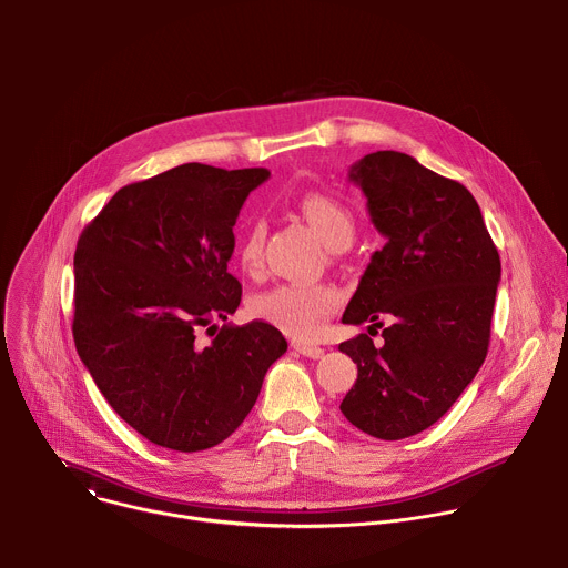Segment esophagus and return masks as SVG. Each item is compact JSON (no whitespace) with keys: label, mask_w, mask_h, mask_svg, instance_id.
<instances>
[{"label":"esophagus","mask_w":568,"mask_h":568,"mask_svg":"<svg viewBox=\"0 0 568 568\" xmlns=\"http://www.w3.org/2000/svg\"><path fill=\"white\" fill-rule=\"evenodd\" d=\"M294 351L301 353L303 357H310V359H318L323 355V348L310 346V344H294Z\"/></svg>","instance_id":"obj_1"}]
</instances>
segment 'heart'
Instances as JSON below:
<instances>
[{"label": "heart", "mask_w": 568, "mask_h": 568, "mask_svg": "<svg viewBox=\"0 0 568 568\" xmlns=\"http://www.w3.org/2000/svg\"><path fill=\"white\" fill-rule=\"evenodd\" d=\"M301 213L312 224L323 245L333 252L346 250L355 235V220L346 206L326 197V195H307L301 202ZM263 256V226L258 222L250 224L245 235L240 237L237 261L240 267L254 274L261 267ZM339 294L331 285H298L283 283L252 301V312L272 323L274 328L285 335L310 342L314 339L326 321L337 312Z\"/></svg>", "instance_id": "heart-1"}]
</instances>
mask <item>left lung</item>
I'll list each match as a JSON object with an SVG mask.
<instances>
[{"label": "left lung", "instance_id": "obj_1", "mask_svg": "<svg viewBox=\"0 0 568 568\" xmlns=\"http://www.w3.org/2000/svg\"><path fill=\"white\" fill-rule=\"evenodd\" d=\"M371 222L386 237L371 256L344 323L368 335L339 344L357 364L342 414L368 436L399 440L438 423L488 355L501 261L471 193L404 152L351 166Z\"/></svg>", "mask_w": 568, "mask_h": 568}]
</instances>
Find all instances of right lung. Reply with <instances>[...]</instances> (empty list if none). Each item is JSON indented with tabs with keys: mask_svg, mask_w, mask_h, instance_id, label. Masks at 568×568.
Segmentation results:
<instances>
[{
	"mask_svg": "<svg viewBox=\"0 0 568 568\" xmlns=\"http://www.w3.org/2000/svg\"><path fill=\"white\" fill-rule=\"evenodd\" d=\"M267 178L184 164L116 191L78 237L75 351L110 407L159 447L202 452L229 438L287 351L265 321L215 326L242 296L226 272L237 213Z\"/></svg>",
	"mask_w": 568,
	"mask_h": 568,
	"instance_id": "obj_1",
	"label": "right lung"
}]
</instances>
